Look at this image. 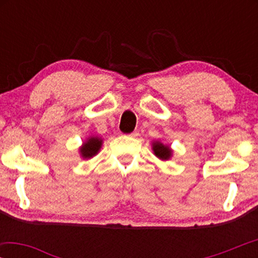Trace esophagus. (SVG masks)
Listing matches in <instances>:
<instances>
[{"label": "esophagus", "mask_w": 258, "mask_h": 258, "mask_svg": "<svg viewBox=\"0 0 258 258\" xmlns=\"http://www.w3.org/2000/svg\"><path fill=\"white\" fill-rule=\"evenodd\" d=\"M140 135V133L139 132H133L132 134H130V137H137V136H139Z\"/></svg>", "instance_id": "esophagus-1"}]
</instances>
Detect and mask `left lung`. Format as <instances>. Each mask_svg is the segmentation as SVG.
<instances>
[{
    "mask_svg": "<svg viewBox=\"0 0 258 258\" xmlns=\"http://www.w3.org/2000/svg\"><path fill=\"white\" fill-rule=\"evenodd\" d=\"M153 150L154 154L162 161H168L171 157L172 150L169 146H164L160 141H155L153 142Z\"/></svg>",
    "mask_w": 258,
    "mask_h": 258,
    "instance_id": "obj_1",
    "label": "left lung"
}]
</instances>
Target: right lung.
Listing matches in <instances>:
<instances>
[{"instance_id":"right-lung-1","label":"right lung","mask_w":258,"mask_h":258,"mask_svg":"<svg viewBox=\"0 0 258 258\" xmlns=\"http://www.w3.org/2000/svg\"><path fill=\"white\" fill-rule=\"evenodd\" d=\"M102 142H103V141L97 136H91L89 139H87L86 142H84L82 144V147L80 148L81 156L83 158H91L95 156V155L100 151Z\"/></svg>"}]
</instances>
